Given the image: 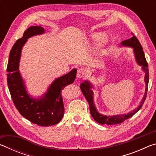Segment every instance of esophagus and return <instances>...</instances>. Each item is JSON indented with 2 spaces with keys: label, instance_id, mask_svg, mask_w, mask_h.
<instances>
[{
  "label": "esophagus",
  "instance_id": "obj_1",
  "mask_svg": "<svg viewBox=\"0 0 156 156\" xmlns=\"http://www.w3.org/2000/svg\"><path fill=\"white\" fill-rule=\"evenodd\" d=\"M87 72L85 69H84L83 68L78 69L77 72V77L78 78H83L86 76Z\"/></svg>",
  "mask_w": 156,
  "mask_h": 156
}]
</instances>
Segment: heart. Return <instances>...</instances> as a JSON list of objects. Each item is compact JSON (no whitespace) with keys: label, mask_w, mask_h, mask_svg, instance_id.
Returning <instances> with one entry per match:
<instances>
[{"label":"heart","mask_w":156,"mask_h":156,"mask_svg":"<svg viewBox=\"0 0 156 156\" xmlns=\"http://www.w3.org/2000/svg\"><path fill=\"white\" fill-rule=\"evenodd\" d=\"M91 38L92 40L94 41H100L102 38V35L101 34H98V33L94 34H92L91 36Z\"/></svg>","instance_id":"obj_1"}]
</instances>
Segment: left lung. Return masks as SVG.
<instances>
[{
    "label": "left lung",
    "mask_w": 156,
    "mask_h": 156,
    "mask_svg": "<svg viewBox=\"0 0 156 156\" xmlns=\"http://www.w3.org/2000/svg\"><path fill=\"white\" fill-rule=\"evenodd\" d=\"M131 34L133 35V37H131L129 39H127V40L122 41L120 43V45L133 48V54L135 55L136 62L140 66H142V69L145 72L144 82L146 83V88H145L144 96L142 98L141 102H140V105H138V107H136L132 112L127 113L126 114H119L114 115H105L103 114H101V113H100L98 112L96 107L95 106L94 102V92L91 89L92 87H93L92 84L89 80H84L83 83L80 84V89L89 105V109H90L91 116L97 122L101 124V125H115V124L121 123L124 122L125 120L129 119V118H130L135 114L136 113L138 112V111L140 109V108L144 104L145 99H146L149 77L148 63L147 62L146 58H145V56L143 50H142V45L140 43L138 38L134 36V34L133 33Z\"/></svg>",
    "instance_id": "obj_1"
}]
</instances>
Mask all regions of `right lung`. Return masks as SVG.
<instances>
[{
    "mask_svg": "<svg viewBox=\"0 0 156 156\" xmlns=\"http://www.w3.org/2000/svg\"><path fill=\"white\" fill-rule=\"evenodd\" d=\"M44 33V28L41 26L30 27L22 38L16 42L10 51L7 80L13 102L20 114L34 124L48 126L56 125L62 120L65 108L61 91L74 82L77 70L73 69L67 74L56 78L46 93L38 98L28 94L19 72L21 51L28 38Z\"/></svg>",
    "mask_w": 156,
    "mask_h": 156,
    "instance_id": "1",
    "label": "right lung"
}]
</instances>
